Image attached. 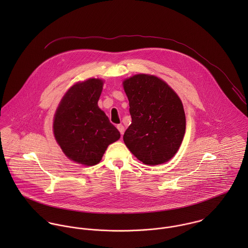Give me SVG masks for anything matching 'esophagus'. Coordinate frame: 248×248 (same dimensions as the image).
Masks as SVG:
<instances>
[{
	"instance_id": "34e87169",
	"label": "esophagus",
	"mask_w": 248,
	"mask_h": 248,
	"mask_svg": "<svg viewBox=\"0 0 248 248\" xmlns=\"http://www.w3.org/2000/svg\"><path fill=\"white\" fill-rule=\"evenodd\" d=\"M116 127H117L118 131L120 132V134H121V135H123V134H124V131H125V128H124V126H123L122 124H119V125H117Z\"/></svg>"
}]
</instances>
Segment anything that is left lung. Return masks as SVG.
Segmentation results:
<instances>
[{"mask_svg":"<svg viewBox=\"0 0 248 248\" xmlns=\"http://www.w3.org/2000/svg\"><path fill=\"white\" fill-rule=\"evenodd\" d=\"M132 124L123 140L146 165L169 161L183 140L186 118L174 90L155 75L136 74L123 81Z\"/></svg>","mask_w":248,"mask_h":248,"instance_id":"1","label":"left lung"}]
</instances>
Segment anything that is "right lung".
Here are the masks:
<instances>
[{
	"mask_svg": "<svg viewBox=\"0 0 248 248\" xmlns=\"http://www.w3.org/2000/svg\"><path fill=\"white\" fill-rule=\"evenodd\" d=\"M104 81L90 78L74 84L65 93L53 120L54 138L74 162L93 166L120 133L97 105Z\"/></svg>",
	"mask_w": 248,
	"mask_h": 248,
	"instance_id": "add662e5",
	"label": "right lung"
}]
</instances>
